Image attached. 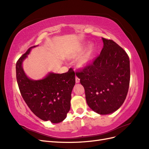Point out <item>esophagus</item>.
I'll list each match as a JSON object with an SVG mask.
<instances>
[{"instance_id":"1","label":"esophagus","mask_w":149,"mask_h":149,"mask_svg":"<svg viewBox=\"0 0 149 149\" xmlns=\"http://www.w3.org/2000/svg\"><path fill=\"white\" fill-rule=\"evenodd\" d=\"M76 83H79V79L77 77V76H76Z\"/></svg>"}]
</instances>
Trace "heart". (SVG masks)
<instances>
[{
    "instance_id": "1",
    "label": "heart",
    "mask_w": 149,
    "mask_h": 149,
    "mask_svg": "<svg viewBox=\"0 0 149 149\" xmlns=\"http://www.w3.org/2000/svg\"><path fill=\"white\" fill-rule=\"evenodd\" d=\"M84 48L82 47L79 48L77 52H76L73 55H72V57L73 58H77L80 56L81 55H82L83 53H84ZM91 50L89 49V50L84 55L80 58L79 60V65L81 66H86L89 62L90 59H91Z\"/></svg>"
}]
</instances>
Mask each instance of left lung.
<instances>
[{
  "instance_id": "obj_1",
  "label": "left lung",
  "mask_w": 149,
  "mask_h": 149,
  "mask_svg": "<svg viewBox=\"0 0 149 149\" xmlns=\"http://www.w3.org/2000/svg\"><path fill=\"white\" fill-rule=\"evenodd\" d=\"M100 55L76 76L84 88L89 107L100 114H108L123 105L129 90L130 61L127 53L113 40L102 38Z\"/></svg>"
}]
</instances>
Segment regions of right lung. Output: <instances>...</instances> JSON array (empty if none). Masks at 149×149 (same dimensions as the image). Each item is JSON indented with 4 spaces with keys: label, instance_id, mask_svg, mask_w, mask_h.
<instances>
[{
    "label": "right lung",
    "instance_id": "obj_1",
    "mask_svg": "<svg viewBox=\"0 0 149 149\" xmlns=\"http://www.w3.org/2000/svg\"><path fill=\"white\" fill-rule=\"evenodd\" d=\"M31 48L28 49L16 63L17 81L21 95L38 118L52 123H59L66 118L70 109L71 94L75 84L74 71L70 68L62 74L49 73L40 80L29 79L22 64Z\"/></svg>",
    "mask_w": 149,
    "mask_h": 149
}]
</instances>
